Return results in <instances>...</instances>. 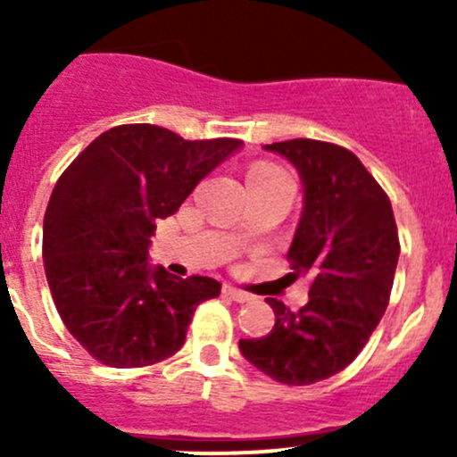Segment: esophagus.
I'll return each mask as SVG.
<instances>
[{
  "label": "esophagus",
  "instance_id": "1",
  "mask_svg": "<svg viewBox=\"0 0 457 457\" xmlns=\"http://www.w3.org/2000/svg\"><path fill=\"white\" fill-rule=\"evenodd\" d=\"M223 294L228 298H232L234 303H250L252 301V294L243 292V289H238V287H232V285H225Z\"/></svg>",
  "mask_w": 457,
  "mask_h": 457
}]
</instances>
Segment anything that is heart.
<instances>
[{
	"label": "heart",
	"mask_w": 457,
	"mask_h": 457,
	"mask_svg": "<svg viewBox=\"0 0 457 457\" xmlns=\"http://www.w3.org/2000/svg\"><path fill=\"white\" fill-rule=\"evenodd\" d=\"M252 174H283V170L278 165H271V163H258L254 168L250 170V177Z\"/></svg>",
	"instance_id": "heart-1"
}]
</instances>
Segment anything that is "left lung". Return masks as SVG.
Wrapping results in <instances>:
<instances>
[{
    "label": "left lung",
    "mask_w": 457,
    "mask_h": 457,
    "mask_svg": "<svg viewBox=\"0 0 457 457\" xmlns=\"http://www.w3.org/2000/svg\"><path fill=\"white\" fill-rule=\"evenodd\" d=\"M296 165L305 207L287 258L310 276V301L292 312L265 298L276 322L241 353L283 385H314L362 352L389 305L400 238L386 192L353 152L336 143L289 139L265 145Z\"/></svg>",
    "instance_id": "left-lung-1"
}]
</instances>
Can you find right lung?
<instances>
[{
	"label": "right lung",
	"instance_id": "right-lung-1",
	"mask_svg": "<svg viewBox=\"0 0 457 457\" xmlns=\"http://www.w3.org/2000/svg\"><path fill=\"white\" fill-rule=\"evenodd\" d=\"M243 141H186L152 123L114 126L63 170L44 216V267L54 307L101 365L130 370L183 347L210 276L147 265L156 219H168Z\"/></svg>",
	"mask_w": 457,
	"mask_h": 457
}]
</instances>
